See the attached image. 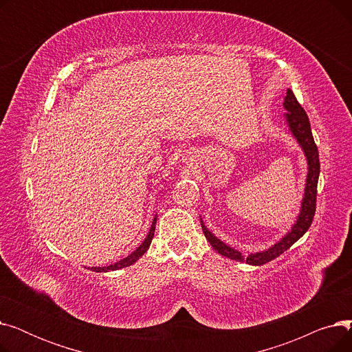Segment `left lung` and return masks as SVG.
<instances>
[{
  "mask_svg": "<svg viewBox=\"0 0 352 352\" xmlns=\"http://www.w3.org/2000/svg\"><path fill=\"white\" fill-rule=\"evenodd\" d=\"M284 107L288 111V113H285L288 126L291 129L292 135L297 138L298 144L301 145V148L304 150V154L307 157V161H308V175H307V184H305V194H304L302 204H301V212L297 218V223L292 226L291 231L285 236H283L281 241H278L275 245L268 248L267 251L250 254L247 258L239 251L228 247L223 241H219V239L214 234H211L210 230L201 221L202 232H204V235L208 239V243L211 244V247L218 254L230 258V260L245 261L247 264H251V265H263V264H267V263L272 261L274 258L280 256L294 243L298 241V239L311 227L314 215H316L317 184H318V177H320L318 148H317L316 141H314V137H312V133H311L309 120H308L305 109L301 107V104L297 101V98H295L294 92L291 89L287 91V97L284 100Z\"/></svg>",
  "mask_w": 352,
  "mask_h": 352,
  "instance_id": "8db88e82",
  "label": "left lung"
}]
</instances>
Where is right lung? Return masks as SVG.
I'll return each instance as SVG.
<instances>
[{"mask_svg":"<svg viewBox=\"0 0 352 352\" xmlns=\"http://www.w3.org/2000/svg\"><path fill=\"white\" fill-rule=\"evenodd\" d=\"M155 223H157V215H155V218L153 219V224H151L150 232H148V235H146V238L142 241V244H141L134 252H131L128 256H125L124 260H121V261H118V263H116V264H111V265H108V267H91L89 270H91V271H96V272H108V271H116V270H121V268L133 265L135 261H138L140 258L146 252V250L150 248L151 241H153V238H154Z\"/></svg>","mask_w":352,"mask_h":352,"instance_id":"1","label":"right lung"}]
</instances>
